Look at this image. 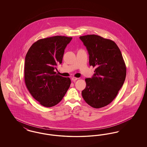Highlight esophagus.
Listing matches in <instances>:
<instances>
[{"mask_svg": "<svg viewBox=\"0 0 147 147\" xmlns=\"http://www.w3.org/2000/svg\"><path fill=\"white\" fill-rule=\"evenodd\" d=\"M78 79V78H76V77H73V78H71V80H72L73 82H75V81L77 80Z\"/></svg>", "mask_w": 147, "mask_h": 147, "instance_id": "1", "label": "esophagus"}]
</instances>
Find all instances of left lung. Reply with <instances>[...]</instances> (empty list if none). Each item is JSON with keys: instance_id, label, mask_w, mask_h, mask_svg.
Returning a JSON list of instances; mask_svg holds the SVG:
<instances>
[{"instance_id": "left-lung-1", "label": "left lung", "mask_w": 147, "mask_h": 147, "mask_svg": "<svg viewBox=\"0 0 147 147\" xmlns=\"http://www.w3.org/2000/svg\"><path fill=\"white\" fill-rule=\"evenodd\" d=\"M80 39L89 55V64L96 67L91 78H86L82 92L85 102L98 109L110 104L122 86L126 76V67L116 43L96 35L80 36Z\"/></svg>"}]
</instances>
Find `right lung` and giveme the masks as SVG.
I'll return each mask as SVG.
<instances>
[{"label":"right lung","mask_w":147,"mask_h":147,"mask_svg":"<svg viewBox=\"0 0 147 147\" xmlns=\"http://www.w3.org/2000/svg\"><path fill=\"white\" fill-rule=\"evenodd\" d=\"M71 39L56 36L38 40L25 57L26 86L32 97L45 107L58 104L70 86V78L56 74L55 69L62 62L64 49Z\"/></svg>","instance_id":"obj_1"}]
</instances>
